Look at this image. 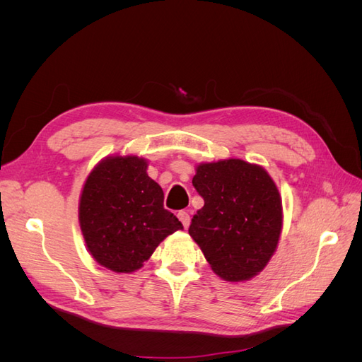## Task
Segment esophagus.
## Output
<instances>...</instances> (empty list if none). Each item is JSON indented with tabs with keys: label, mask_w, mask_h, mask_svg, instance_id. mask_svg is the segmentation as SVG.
<instances>
[{
	"label": "esophagus",
	"mask_w": 362,
	"mask_h": 362,
	"mask_svg": "<svg viewBox=\"0 0 362 362\" xmlns=\"http://www.w3.org/2000/svg\"><path fill=\"white\" fill-rule=\"evenodd\" d=\"M178 218L181 221V223L184 225V228L187 229L189 225H190V214L185 213V211H180V213H178Z\"/></svg>",
	"instance_id": "34e87169"
}]
</instances>
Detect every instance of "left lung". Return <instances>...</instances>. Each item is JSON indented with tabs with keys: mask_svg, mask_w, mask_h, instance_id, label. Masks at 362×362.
<instances>
[{
	"mask_svg": "<svg viewBox=\"0 0 362 362\" xmlns=\"http://www.w3.org/2000/svg\"><path fill=\"white\" fill-rule=\"evenodd\" d=\"M204 206L189 234L217 276L243 282L257 276L276 252L282 199L259 164L240 158L199 163L192 180Z\"/></svg>",
	"mask_w": 362,
	"mask_h": 362,
	"instance_id": "obj_1",
	"label": "left lung"
}]
</instances>
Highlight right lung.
I'll use <instances>...</instances> for the list:
<instances>
[{
	"mask_svg": "<svg viewBox=\"0 0 362 362\" xmlns=\"http://www.w3.org/2000/svg\"><path fill=\"white\" fill-rule=\"evenodd\" d=\"M148 160L108 156L87 175L78 221L87 250L103 267L131 273L182 223L163 206L164 193L148 177Z\"/></svg>",
	"mask_w": 362,
	"mask_h": 362,
	"instance_id": "1",
	"label": "right lung"
}]
</instances>
